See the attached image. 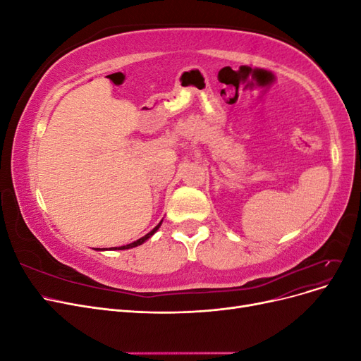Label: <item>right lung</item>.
<instances>
[{"label": "right lung", "instance_id": "add662e5", "mask_svg": "<svg viewBox=\"0 0 361 361\" xmlns=\"http://www.w3.org/2000/svg\"><path fill=\"white\" fill-rule=\"evenodd\" d=\"M161 224H162V220L159 221V224L158 226H155L154 227V231H150L147 235H145L143 238H140V239H137V241H134V243H130V244H126V245H123V247H113L111 250H128V248H134V247H138V245H141L143 243H146L147 239L152 236V235H155L157 233V231L158 228L161 227ZM105 250V248H104Z\"/></svg>", "mask_w": 361, "mask_h": 361}]
</instances>
